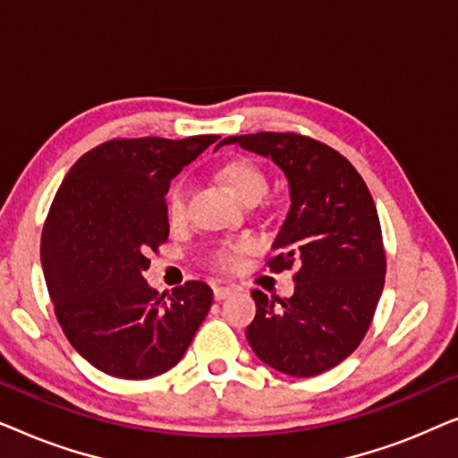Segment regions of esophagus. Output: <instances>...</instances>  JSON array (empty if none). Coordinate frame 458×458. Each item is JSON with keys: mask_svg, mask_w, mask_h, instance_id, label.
I'll return each mask as SVG.
<instances>
[{"mask_svg": "<svg viewBox=\"0 0 458 458\" xmlns=\"http://www.w3.org/2000/svg\"><path fill=\"white\" fill-rule=\"evenodd\" d=\"M231 292H233V287H229V285H215V298L216 300H225Z\"/></svg>", "mask_w": 458, "mask_h": 458, "instance_id": "34e87169", "label": "esophagus"}]
</instances>
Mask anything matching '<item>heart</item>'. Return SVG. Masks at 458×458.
Listing matches in <instances>:
<instances>
[{"mask_svg": "<svg viewBox=\"0 0 458 458\" xmlns=\"http://www.w3.org/2000/svg\"><path fill=\"white\" fill-rule=\"evenodd\" d=\"M218 177L225 185L233 191L235 198H240L243 204H259L267 193V174L256 162L248 158H237L225 165L218 171ZM187 198H190V190L187 183L179 181L171 187L166 196V218L173 227H181L187 221ZM246 248L243 243H223L221 248L215 250L212 260L216 267L229 268L235 265V256Z\"/></svg>", "mask_w": 458, "mask_h": 458, "instance_id": "b5f03b06", "label": "heart"}]
</instances>
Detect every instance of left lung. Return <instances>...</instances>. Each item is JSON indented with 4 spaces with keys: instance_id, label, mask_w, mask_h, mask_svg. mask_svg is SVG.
<instances>
[{
    "instance_id": "obj_1",
    "label": "left lung",
    "mask_w": 458,
    "mask_h": 458,
    "mask_svg": "<svg viewBox=\"0 0 458 458\" xmlns=\"http://www.w3.org/2000/svg\"><path fill=\"white\" fill-rule=\"evenodd\" d=\"M271 158L287 179L290 210L273 242L271 271L300 267L292 298L275 306L252 292L246 337L265 365L292 377L325 373L354 352L384 290L386 252L375 202L356 168L321 141L296 133L225 137Z\"/></svg>"
}]
</instances>
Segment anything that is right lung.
I'll list each match as a JSON object with an SVG mask.
<instances>
[{
	"label": "right lung",
	"instance_id": "obj_1",
	"mask_svg": "<svg viewBox=\"0 0 458 458\" xmlns=\"http://www.w3.org/2000/svg\"><path fill=\"white\" fill-rule=\"evenodd\" d=\"M216 140L106 141L74 162L55 193L41 235L49 298L72 348L112 377L166 373L208 315L204 281H187L165 300L143 271L168 240L171 181Z\"/></svg>",
	"mask_w": 458,
	"mask_h": 458
}]
</instances>
